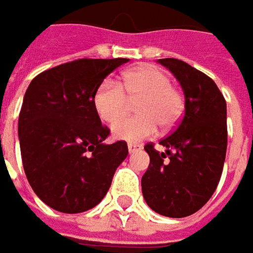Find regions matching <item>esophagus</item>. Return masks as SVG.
Here are the masks:
<instances>
[{
    "label": "esophagus",
    "instance_id": "1",
    "mask_svg": "<svg viewBox=\"0 0 253 253\" xmlns=\"http://www.w3.org/2000/svg\"><path fill=\"white\" fill-rule=\"evenodd\" d=\"M127 147H128V151H130V153H134V151H137L141 145L137 143H128L127 144Z\"/></svg>",
    "mask_w": 253,
    "mask_h": 253
}]
</instances>
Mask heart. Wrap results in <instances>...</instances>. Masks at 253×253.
Wrapping results in <instances>:
<instances>
[{
  "label": "heart",
  "instance_id": "heart-1",
  "mask_svg": "<svg viewBox=\"0 0 253 253\" xmlns=\"http://www.w3.org/2000/svg\"><path fill=\"white\" fill-rule=\"evenodd\" d=\"M138 100L134 119L121 121L128 100ZM93 105L99 118L113 125V135L125 141H140L155 134L157 125L169 128L183 112V96L178 88L170 85L165 71L155 66L135 67L123 75L122 85L113 80L102 81L93 96Z\"/></svg>",
  "mask_w": 253,
  "mask_h": 253
}]
</instances>
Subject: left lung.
Wrapping results in <instances>:
<instances>
[{
	"mask_svg": "<svg viewBox=\"0 0 253 253\" xmlns=\"http://www.w3.org/2000/svg\"><path fill=\"white\" fill-rule=\"evenodd\" d=\"M185 93V115L172 134L144 150L150 155L141 178L143 196L158 214L180 218L196 213L213 196L227 153V103L213 80L178 58H161Z\"/></svg>",
	"mask_w": 253,
	"mask_h": 253,
	"instance_id": "obj_1",
	"label": "left lung"
}]
</instances>
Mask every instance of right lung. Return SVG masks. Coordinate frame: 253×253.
Wrapping results in <instances>:
<instances>
[{
	"label": "right lung",
	"instance_id": "add662e5",
	"mask_svg": "<svg viewBox=\"0 0 253 253\" xmlns=\"http://www.w3.org/2000/svg\"><path fill=\"white\" fill-rule=\"evenodd\" d=\"M128 58H78L46 70L29 84L18 120L26 178L48 207L83 213L109 190L126 160L127 143L105 144L93 96L102 81Z\"/></svg>",
	"mask_w": 253,
	"mask_h": 253
}]
</instances>
